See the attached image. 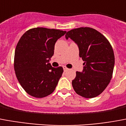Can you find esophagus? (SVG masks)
Listing matches in <instances>:
<instances>
[{
    "mask_svg": "<svg viewBox=\"0 0 126 126\" xmlns=\"http://www.w3.org/2000/svg\"><path fill=\"white\" fill-rule=\"evenodd\" d=\"M63 69H64V71H67L69 70V69L66 67H63Z\"/></svg>",
    "mask_w": 126,
    "mask_h": 126,
    "instance_id": "esophagus-1",
    "label": "esophagus"
}]
</instances>
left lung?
<instances>
[{
	"instance_id": "obj_1",
	"label": "left lung",
	"mask_w": 126,
	"mask_h": 126,
	"mask_svg": "<svg viewBox=\"0 0 126 126\" xmlns=\"http://www.w3.org/2000/svg\"><path fill=\"white\" fill-rule=\"evenodd\" d=\"M79 47L83 63L82 72H76L72 85L76 94L85 98L98 96L105 90L112 77L115 57L106 37L90 27L74 29L66 32Z\"/></svg>"
}]
</instances>
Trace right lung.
I'll list each match as a JSON object with an SVG mask.
<instances>
[{
  "label": "right lung",
  "instance_id": "right-lung-1",
  "mask_svg": "<svg viewBox=\"0 0 126 126\" xmlns=\"http://www.w3.org/2000/svg\"><path fill=\"white\" fill-rule=\"evenodd\" d=\"M66 31L43 27L33 28L23 34L16 45L14 69L19 83L29 95L42 98L54 92L62 75V67L49 63L55 44Z\"/></svg>",
  "mask_w": 126,
  "mask_h": 126
}]
</instances>
